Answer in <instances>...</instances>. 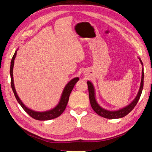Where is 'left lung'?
<instances>
[{
  "label": "left lung",
  "mask_w": 152,
  "mask_h": 152,
  "mask_svg": "<svg viewBox=\"0 0 152 152\" xmlns=\"http://www.w3.org/2000/svg\"><path fill=\"white\" fill-rule=\"evenodd\" d=\"M140 60L141 65L143 66V63L141 61V59L138 58ZM143 78H144V73H143V68H142V72H141V84L139 92L137 94V96L135 98V99L131 102L129 104H128L127 106L122 108L119 110H109L107 109H104L103 108H102L100 105L98 104L96 100V96H95V90L93 84L91 82L87 81V84H88V94H89V99L90 102H91V107L92 109L94 110V112H96L98 115H100L104 118H107V119H119V118H122L125 117L129 114L132 110L134 109L135 105L137 104V102L140 100V98L141 96V92L143 91Z\"/></svg>",
  "instance_id": "8db88e82"
}]
</instances>
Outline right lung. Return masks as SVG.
Masks as SVG:
<instances>
[{
	"label": "right lung",
	"instance_id": "add662e5",
	"mask_svg": "<svg viewBox=\"0 0 152 152\" xmlns=\"http://www.w3.org/2000/svg\"><path fill=\"white\" fill-rule=\"evenodd\" d=\"M17 51V50L15 51L14 55L12 56V58L11 62V68H10L11 88L12 89V91L14 92V94L15 96V98H16L17 101H18V102H19L20 106H21L23 109L26 112L28 115H30L32 118H33V119H35L36 120L46 121V120H50V119H55V118H57L58 117L60 116V115H61V113H62L64 111V110L66 109V107L67 106V104H68V102L69 100V96H70V94L71 93L72 91L74 85H75L76 82L79 80V78L78 77H76V78H73L66 84L65 88H64V91L62 92V94H61L60 102H58V104L56 105V107H55L53 109L47 110V111H43V112L35 111V110L30 109L28 107H27L23 104V102L20 101L19 96L17 95L16 90L15 88L12 70H13L15 59L16 58Z\"/></svg>",
	"mask_w": 152,
	"mask_h": 152
}]
</instances>
